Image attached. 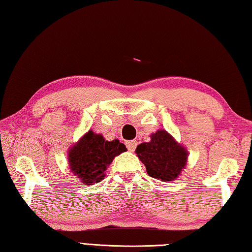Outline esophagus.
Returning a JSON list of instances; mask_svg holds the SVG:
<instances>
[{
  "instance_id": "esophagus-1",
  "label": "esophagus",
  "mask_w": 252,
  "mask_h": 252,
  "mask_svg": "<svg viewBox=\"0 0 252 252\" xmlns=\"http://www.w3.org/2000/svg\"><path fill=\"white\" fill-rule=\"evenodd\" d=\"M126 147L128 148L129 151H135V149L137 147V141L136 140H130V141H126Z\"/></svg>"
}]
</instances>
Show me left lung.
<instances>
[{"instance_id":"1","label":"left lung","mask_w":252,"mask_h":252,"mask_svg":"<svg viewBox=\"0 0 252 252\" xmlns=\"http://www.w3.org/2000/svg\"><path fill=\"white\" fill-rule=\"evenodd\" d=\"M137 157L145 164L149 176L162 182L176 179L186 166L188 152L166 130L151 135V141L142 142L136 149Z\"/></svg>"}]
</instances>
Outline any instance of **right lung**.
<instances>
[{
    "label": "right lung",
    "mask_w": 252,
    "mask_h": 252,
    "mask_svg": "<svg viewBox=\"0 0 252 252\" xmlns=\"http://www.w3.org/2000/svg\"><path fill=\"white\" fill-rule=\"evenodd\" d=\"M126 150L120 140L107 141L100 133L89 130L68 151L69 167L86 185L99 183L114 158Z\"/></svg>",
    "instance_id": "add662e5"
}]
</instances>
